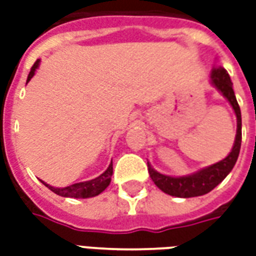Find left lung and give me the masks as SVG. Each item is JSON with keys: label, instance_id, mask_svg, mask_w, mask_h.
<instances>
[{"label": "left lung", "instance_id": "left-lung-1", "mask_svg": "<svg viewBox=\"0 0 256 256\" xmlns=\"http://www.w3.org/2000/svg\"><path fill=\"white\" fill-rule=\"evenodd\" d=\"M211 80H212L215 88L229 100L233 110L236 112L237 134L234 145L232 148L230 154L226 156L224 160L194 172L192 176H186V177L176 178L163 176L160 172H155L148 163V172H150L152 181L155 182L158 188L167 194L177 196V198H194V196L206 194V193L211 192L218 184L222 182L236 164L237 158L240 154V146H242V112H240V106H238L236 96L233 92V84H232L230 76L226 72V70H224V68L212 70Z\"/></svg>", "mask_w": 256, "mask_h": 256}]
</instances>
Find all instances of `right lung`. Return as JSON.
I'll return each instance as SVG.
<instances>
[{
  "mask_svg": "<svg viewBox=\"0 0 256 256\" xmlns=\"http://www.w3.org/2000/svg\"><path fill=\"white\" fill-rule=\"evenodd\" d=\"M40 64V60H36L34 66L31 67V71L28 74V78H27V82L30 80L34 74H36V70ZM111 177H112V163L108 166L106 172L101 174L100 177L94 178V180H90V181H86V182H79V184H74L71 186H67V188H53L50 185H48L44 181L42 182L46 185L48 188L50 189L52 192H54L58 196H63V198H93V196H97L100 194L104 189L110 185L111 182Z\"/></svg>",
  "mask_w": 256,
  "mask_h": 256,
  "instance_id": "add662e5",
  "label": "right lung"
}]
</instances>
